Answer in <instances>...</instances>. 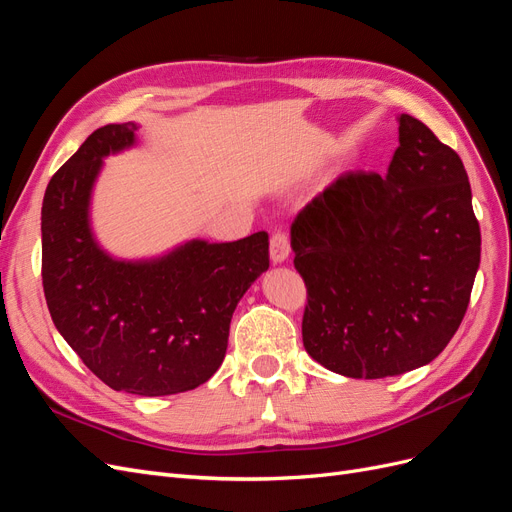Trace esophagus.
<instances>
[{
	"label": "esophagus",
	"mask_w": 512,
	"mask_h": 512,
	"mask_svg": "<svg viewBox=\"0 0 512 512\" xmlns=\"http://www.w3.org/2000/svg\"><path fill=\"white\" fill-rule=\"evenodd\" d=\"M269 254H271V260L275 262V265H280V262H284L290 254V239L284 230H277L273 232L271 237V243H269Z\"/></svg>",
	"instance_id": "34e87169"
}]
</instances>
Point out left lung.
I'll list each match as a JSON object with an SVG mask.
<instances>
[{"label":"left lung","instance_id":"1","mask_svg":"<svg viewBox=\"0 0 512 512\" xmlns=\"http://www.w3.org/2000/svg\"><path fill=\"white\" fill-rule=\"evenodd\" d=\"M290 245L314 361L365 380L427 365L466 316L480 262L466 168L423 121L401 115L386 177H339L294 218Z\"/></svg>","mask_w":512,"mask_h":512}]
</instances>
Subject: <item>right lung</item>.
<instances>
[{
  "label": "right lung",
  "mask_w": 512,
  "mask_h": 512,
  "mask_svg": "<svg viewBox=\"0 0 512 512\" xmlns=\"http://www.w3.org/2000/svg\"><path fill=\"white\" fill-rule=\"evenodd\" d=\"M136 130L134 121L98 128L46 185L42 286L57 331L104 384L160 397L218 371L232 312L269 269V235L194 239L151 260L108 256L91 232V190L102 158L132 147Z\"/></svg>",
  "instance_id": "right-lung-1"
}]
</instances>
